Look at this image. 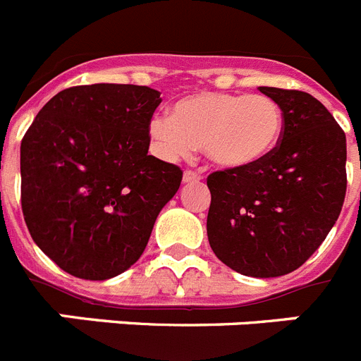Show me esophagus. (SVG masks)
Returning a JSON list of instances; mask_svg holds the SVG:
<instances>
[{
    "mask_svg": "<svg viewBox=\"0 0 361 361\" xmlns=\"http://www.w3.org/2000/svg\"><path fill=\"white\" fill-rule=\"evenodd\" d=\"M200 173H197V171H191V170H188V171H184V177H183V180L186 184H191V183H199L200 180Z\"/></svg>",
    "mask_w": 361,
    "mask_h": 361,
    "instance_id": "34e87169",
    "label": "esophagus"
}]
</instances>
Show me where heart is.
I'll list each match as a JSON object with an SVG mask.
<instances>
[{
    "instance_id": "b5f03b06",
    "label": "heart",
    "mask_w": 361,
    "mask_h": 361,
    "mask_svg": "<svg viewBox=\"0 0 361 361\" xmlns=\"http://www.w3.org/2000/svg\"><path fill=\"white\" fill-rule=\"evenodd\" d=\"M283 114L267 95L202 92L173 104L170 117H153L149 137L168 159L202 148L222 170H244L262 162L276 148Z\"/></svg>"
}]
</instances>
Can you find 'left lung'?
<instances>
[{
    "label": "left lung",
    "mask_w": 361,
    "mask_h": 361,
    "mask_svg": "<svg viewBox=\"0 0 361 361\" xmlns=\"http://www.w3.org/2000/svg\"><path fill=\"white\" fill-rule=\"evenodd\" d=\"M279 103L276 148L244 170L213 171L208 240L219 260L255 279L288 275L320 247L347 190L345 133L307 92L260 86Z\"/></svg>",
    "instance_id": "8db88e82"
}]
</instances>
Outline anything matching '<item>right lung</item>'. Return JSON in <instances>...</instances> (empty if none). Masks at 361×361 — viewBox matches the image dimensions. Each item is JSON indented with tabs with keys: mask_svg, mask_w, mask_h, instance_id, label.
Returning a JSON list of instances; mask_svg holds the SVG:
<instances>
[{
	"mask_svg": "<svg viewBox=\"0 0 361 361\" xmlns=\"http://www.w3.org/2000/svg\"><path fill=\"white\" fill-rule=\"evenodd\" d=\"M161 92L72 86L21 141V208L32 238L70 275L108 280L132 267L177 193L183 170L148 155Z\"/></svg>",
	"mask_w": 361,
	"mask_h": 361,
	"instance_id": "1",
	"label": "right lung"
}]
</instances>
